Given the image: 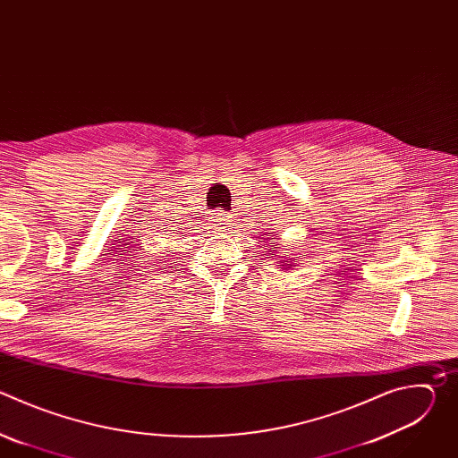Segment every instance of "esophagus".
Listing matches in <instances>:
<instances>
[{
	"label": "esophagus",
	"mask_w": 458,
	"mask_h": 458,
	"mask_svg": "<svg viewBox=\"0 0 458 458\" xmlns=\"http://www.w3.org/2000/svg\"><path fill=\"white\" fill-rule=\"evenodd\" d=\"M212 221H214V226L219 228V230H226L228 225H230V221H228V217L225 214H214Z\"/></svg>",
	"instance_id": "esophagus-1"
}]
</instances>
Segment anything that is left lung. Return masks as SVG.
<instances>
[{
  "mask_svg": "<svg viewBox=\"0 0 458 458\" xmlns=\"http://www.w3.org/2000/svg\"><path fill=\"white\" fill-rule=\"evenodd\" d=\"M270 246H274V250H270L272 251V259H276V263H277V267L279 268H283V270H295L301 263H299V257H290V255H286V251L281 255L276 248H277V244L276 242H272Z\"/></svg>",
  "mask_w": 458,
  "mask_h": 458,
  "instance_id": "1",
  "label": "left lung"
}]
</instances>
